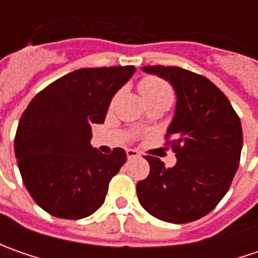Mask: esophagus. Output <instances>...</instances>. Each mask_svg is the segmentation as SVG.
I'll use <instances>...</instances> for the list:
<instances>
[{
  "instance_id": "obj_1",
  "label": "esophagus",
  "mask_w": 258,
  "mask_h": 258,
  "mask_svg": "<svg viewBox=\"0 0 258 258\" xmlns=\"http://www.w3.org/2000/svg\"><path fill=\"white\" fill-rule=\"evenodd\" d=\"M126 155H127V159H135V158H139V154H138L135 149H127V151H126Z\"/></svg>"
}]
</instances>
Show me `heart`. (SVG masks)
<instances>
[{
	"mask_svg": "<svg viewBox=\"0 0 258 258\" xmlns=\"http://www.w3.org/2000/svg\"><path fill=\"white\" fill-rule=\"evenodd\" d=\"M139 90L144 96L146 104L155 103V102L171 103L172 100L171 86L159 77H145L139 85Z\"/></svg>",
	"mask_w": 258,
	"mask_h": 258,
	"instance_id": "obj_1",
	"label": "heart"
}]
</instances>
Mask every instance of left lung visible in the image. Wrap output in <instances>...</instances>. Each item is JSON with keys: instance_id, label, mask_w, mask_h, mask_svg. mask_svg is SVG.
Wrapping results in <instances>:
<instances>
[{"instance_id": "obj_1", "label": "left lung", "mask_w": 258, "mask_h": 258, "mask_svg": "<svg viewBox=\"0 0 258 258\" xmlns=\"http://www.w3.org/2000/svg\"><path fill=\"white\" fill-rule=\"evenodd\" d=\"M145 73L169 82L176 106L166 138L176 164L166 168L145 156L151 172L136 185L141 205L166 223L195 221L213 211L238 169L241 122L225 94L207 77L175 66H145Z\"/></svg>"}]
</instances>
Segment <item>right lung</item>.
<instances>
[{"mask_svg":"<svg viewBox=\"0 0 258 258\" xmlns=\"http://www.w3.org/2000/svg\"><path fill=\"white\" fill-rule=\"evenodd\" d=\"M135 70H76L47 86L24 110L15 134V158L27 191L48 214L80 220L104 203L126 152H99L90 145L92 124L103 123L113 96Z\"/></svg>","mask_w":258,"mask_h":258,"instance_id":"1","label":"right lung"}]
</instances>
